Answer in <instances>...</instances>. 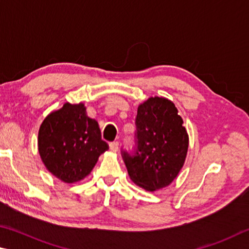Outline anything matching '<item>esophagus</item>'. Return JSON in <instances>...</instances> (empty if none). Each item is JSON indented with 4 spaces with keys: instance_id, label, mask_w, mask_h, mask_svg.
Wrapping results in <instances>:
<instances>
[{
    "instance_id": "esophagus-1",
    "label": "esophagus",
    "mask_w": 249,
    "mask_h": 249,
    "mask_svg": "<svg viewBox=\"0 0 249 249\" xmlns=\"http://www.w3.org/2000/svg\"><path fill=\"white\" fill-rule=\"evenodd\" d=\"M109 147H110V150L112 152H118V150H119V143H118V142H111L110 144H109Z\"/></svg>"
}]
</instances>
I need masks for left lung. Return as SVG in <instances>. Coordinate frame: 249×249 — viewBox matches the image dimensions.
Listing matches in <instances>:
<instances>
[{"instance_id": "obj_1", "label": "left lung", "mask_w": 249, "mask_h": 249, "mask_svg": "<svg viewBox=\"0 0 249 249\" xmlns=\"http://www.w3.org/2000/svg\"><path fill=\"white\" fill-rule=\"evenodd\" d=\"M134 154L122 152L134 184L147 191L171 185L184 166L189 137L175 105L167 98L150 97L139 105Z\"/></svg>"}]
</instances>
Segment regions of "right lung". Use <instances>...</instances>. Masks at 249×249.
<instances>
[{"label": "right lung", "instance_id": "1", "mask_svg": "<svg viewBox=\"0 0 249 249\" xmlns=\"http://www.w3.org/2000/svg\"><path fill=\"white\" fill-rule=\"evenodd\" d=\"M108 149L98 122L87 116L83 103H65L50 112L39 128L38 151L42 163L65 184L84 179Z\"/></svg>", "mask_w": 249, "mask_h": 249}]
</instances>
